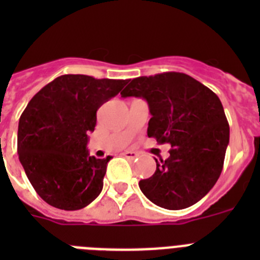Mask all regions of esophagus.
Returning a JSON list of instances; mask_svg holds the SVG:
<instances>
[{
  "label": "esophagus",
  "instance_id": "obj_1",
  "mask_svg": "<svg viewBox=\"0 0 260 260\" xmlns=\"http://www.w3.org/2000/svg\"><path fill=\"white\" fill-rule=\"evenodd\" d=\"M122 156L123 157H126V158H135V157H138V152H135V151H125V152L122 153Z\"/></svg>",
  "mask_w": 260,
  "mask_h": 260
}]
</instances>
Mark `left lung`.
<instances>
[{"label":"left lung","mask_w":260,"mask_h":260,"mask_svg":"<svg viewBox=\"0 0 260 260\" xmlns=\"http://www.w3.org/2000/svg\"><path fill=\"white\" fill-rule=\"evenodd\" d=\"M121 96L146 99L152 114L147 134L172 146L169 157L156 160L153 176L139 182L142 192L167 210L201 201L219 180L229 143L217 95L190 75L168 71L135 78Z\"/></svg>","instance_id":"1"}]
</instances>
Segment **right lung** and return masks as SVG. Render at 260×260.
Wrapping results in <instances>:
<instances>
[{
    "label": "right lung",
    "mask_w": 260,
    "mask_h": 260,
    "mask_svg": "<svg viewBox=\"0 0 260 260\" xmlns=\"http://www.w3.org/2000/svg\"><path fill=\"white\" fill-rule=\"evenodd\" d=\"M127 79H96L66 74L29 100L18 126V155L43 201L59 210L86 207L103 190L110 156L86 150L96 112L123 88Z\"/></svg>",
    "instance_id": "right-lung-1"
}]
</instances>
